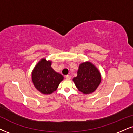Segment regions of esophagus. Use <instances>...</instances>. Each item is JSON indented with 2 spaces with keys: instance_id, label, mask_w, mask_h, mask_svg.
Here are the masks:
<instances>
[{
  "instance_id": "1",
  "label": "esophagus",
  "mask_w": 133,
  "mask_h": 133,
  "mask_svg": "<svg viewBox=\"0 0 133 133\" xmlns=\"http://www.w3.org/2000/svg\"><path fill=\"white\" fill-rule=\"evenodd\" d=\"M65 77H66V78L67 79H71V76H70V75H66V76H65Z\"/></svg>"
}]
</instances>
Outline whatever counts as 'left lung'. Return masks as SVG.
<instances>
[{
  "instance_id": "1",
  "label": "left lung",
  "mask_w": 133,
  "mask_h": 133,
  "mask_svg": "<svg viewBox=\"0 0 133 133\" xmlns=\"http://www.w3.org/2000/svg\"><path fill=\"white\" fill-rule=\"evenodd\" d=\"M73 80L79 91L88 94L96 91L99 86L101 76L96 67L87 62L79 65L78 75Z\"/></svg>"
}]
</instances>
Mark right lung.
Segmentation results:
<instances>
[{
	"label": "right lung",
	"instance_id": "1",
	"mask_svg": "<svg viewBox=\"0 0 133 133\" xmlns=\"http://www.w3.org/2000/svg\"><path fill=\"white\" fill-rule=\"evenodd\" d=\"M63 76L57 73L51 67V62L42 59L34 67L32 80L35 88L44 94H50L58 88Z\"/></svg>",
	"mask_w": 133,
	"mask_h": 133
}]
</instances>
